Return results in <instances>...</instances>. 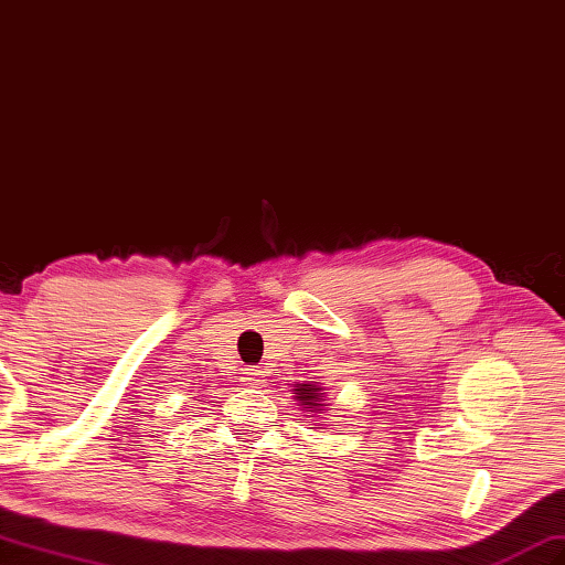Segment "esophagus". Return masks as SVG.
Segmentation results:
<instances>
[{
	"instance_id": "1",
	"label": "esophagus",
	"mask_w": 565,
	"mask_h": 565,
	"mask_svg": "<svg viewBox=\"0 0 565 565\" xmlns=\"http://www.w3.org/2000/svg\"><path fill=\"white\" fill-rule=\"evenodd\" d=\"M245 374V384L248 386H255V388H259V386H265V377H263V372H259L257 367H248L243 372Z\"/></svg>"
}]
</instances>
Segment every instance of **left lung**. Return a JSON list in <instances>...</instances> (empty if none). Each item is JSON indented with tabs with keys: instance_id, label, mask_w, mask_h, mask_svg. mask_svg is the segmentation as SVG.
Returning a JSON list of instances; mask_svg holds the SVG:
<instances>
[{
	"instance_id": "8db88e82",
	"label": "left lung",
	"mask_w": 565,
	"mask_h": 565,
	"mask_svg": "<svg viewBox=\"0 0 565 565\" xmlns=\"http://www.w3.org/2000/svg\"><path fill=\"white\" fill-rule=\"evenodd\" d=\"M294 398L300 403L302 411L310 413V417H320V413L327 408V388L317 382L312 384H296L294 386ZM317 425V423H315ZM315 429V427H310Z\"/></svg>"
}]
</instances>
